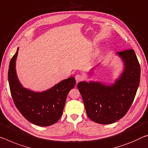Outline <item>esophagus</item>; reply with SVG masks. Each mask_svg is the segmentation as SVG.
Here are the masks:
<instances>
[{"instance_id": "esophagus-1", "label": "esophagus", "mask_w": 148, "mask_h": 148, "mask_svg": "<svg viewBox=\"0 0 148 148\" xmlns=\"http://www.w3.org/2000/svg\"><path fill=\"white\" fill-rule=\"evenodd\" d=\"M84 76H82V75L81 74H76V76H75V79H76V82H79L82 81L84 79Z\"/></svg>"}]
</instances>
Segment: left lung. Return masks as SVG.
<instances>
[{
    "label": "left lung",
    "instance_id": "1",
    "mask_svg": "<svg viewBox=\"0 0 148 148\" xmlns=\"http://www.w3.org/2000/svg\"><path fill=\"white\" fill-rule=\"evenodd\" d=\"M125 70L114 84L81 82L78 84L87 115L101 125L115 123L125 115L132 105L140 84V66L134 51L118 52Z\"/></svg>",
    "mask_w": 148,
    "mask_h": 148
}]
</instances>
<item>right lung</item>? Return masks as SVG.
<instances>
[{
  "mask_svg": "<svg viewBox=\"0 0 148 148\" xmlns=\"http://www.w3.org/2000/svg\"><path fill=\"white\" fill-rule=\"evenodd\" d=\"M18 51L11 58L8 82L16 107L28 121L37 126H47L57 123L62 116L68 93L76 85L74 77L64 79L41 93L23 88L16 76V60Z\"/></svg>",
  "mask_w": 148,
  "mask_h": 148,
  "instance_id": "obj_1",
  "label": "right lung"
}]
</instances>
